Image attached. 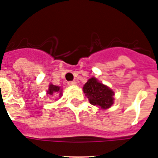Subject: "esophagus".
Instances as JSON below:
<instances>
[{
  "mask_svg": "<svg viewBox=\"0 0 158 158\" xmlns=\"http://www.w3.org/2000/svg\"><path fill=\"white\" fill-rule=\"evenodd\" d=\"M68 85H70V86H75V85H76V82H75V81H70V82H68Z\"/></svg>",
  "mask_w": 158,
  "mask_h": 158,
  "instance_id": "1",
  "label": "esophagus"
}]
</instances>
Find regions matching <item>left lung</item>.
Here are the masks:
<instances>
[{
	"label": "left lung",
	"instance_id": "8db88e82",
	"mask_svg": "<svg viewBox=\"0 0 158 158\" xmlns=\"http://www.w3.org/2000/svg\"><path fill=\"white\" fill-rule=\"evenodd\" d=\"M83 92L86 94L90 104L107 109L113 104L114 92L109 87L98 82L95 78H91L83 86Z\"/></svg>",
	"mask_w": 158,
	"mask_h": 158
}]
</instances>
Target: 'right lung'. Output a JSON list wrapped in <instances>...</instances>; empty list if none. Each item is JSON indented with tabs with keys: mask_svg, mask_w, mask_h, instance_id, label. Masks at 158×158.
<instances>
[{
	"mask_svg": "<svg viewBox=\"0 0 158 158\" xmlns=\"http://www.w3.org/2000/svg\"><path fill=\"white\" fill-rule=\"evenodd\" d=\"M60 91V87H58V86H54L52 85V84H50V85L49 86V90L47 91V94L53 95L54 92H58V91ZM59 92H61V91H59Z\"/></svg>",
	"mask_w": 158,
	"mask_h": 158,
	"instance_id": "1",
	"label": "right lung"
}]
</instances>
